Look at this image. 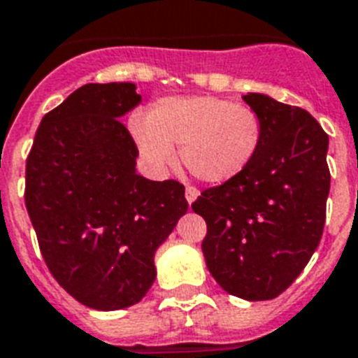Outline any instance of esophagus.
Segmentation results:
<instances>
[{
    "mask_svg": "<svg viewBox=\"0 0 358 358\" xmlns=\"http://www.w3.org/2000/svg\"><path fill=\"white\" fill-rule=\"evenodd\" d=\"M196 196H199V191L195 189V187H185V199H187V202L189 204H193V202L196 201Z\"/></svg>",
    "mask_w": 358,
    "mask_h": 358,
    "instance_id": "obj_1",
    "label": "esophagus"
}]
</instances>
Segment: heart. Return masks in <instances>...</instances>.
Here are the masks:
<instances>
[{
  "label": "heart",
  "mask_w": 358,
  "mask_h": 358,
  "mask_svg": "<svg viewBox=\"0 0 358 358\" xmlns=\"http://www.w3.org/2000/svg\"><path fill=\"white\" fill-rule=\"evenodd\" d=\"M129 129L152 167L171 165L173 146H182L187 171L206 184H224L243 173L264 135L255 109L217 96L165 98L150 109L148 119L135 117Z\"/></svg>",
  "instance_id": "b5f03b06"
}]
</instances>
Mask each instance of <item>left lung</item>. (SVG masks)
I'll list each match as a JSON object with an SVG mask.
<instances>
[{
    "mask_svg": "<svg viewBox=\"0 0 358 358\" xmlns=\"http://www.w3.org/2000/svg\"><path fill=\"white\" fill-rule=\"evenodd\" d=\"M264 135L255 159L191 208L208 227L206 266L230 295L275 299L299 277L320 245L331 173L329 135L308 111L249 92Z\"/></svg>",
    "mask_w": 358,
    "mask_h": 358,
    "instance_id": "1",
    "label": "left lung"
}]
</instances>
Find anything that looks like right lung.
I'll return each mask as SVG.
<instances>
[{
    "mask_svg": "<svg viewBox=\"0 0 358 358\" xmlns=\"http://www.w3.org/2000/svg\"><path fill=\"white\" fill-rule=\"evenodd\" d=\"M134 83H87L44 115L25 163V208L53 278L81 305L120 310L156 280L154 255L187 212L184 185L135 173L120 117Z\"/></svg>",
    "mask_w": 358,
    "mask_h": 358,
    "instance_id": "obj_1",
    "label": "right lung"
}]
</instances>
